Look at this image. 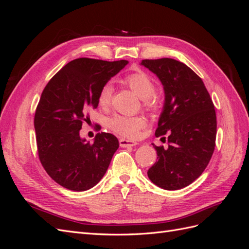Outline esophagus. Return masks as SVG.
Instances as JSON below:
<instances>
[{"instance_id": "obj_1", "label": "esophagus", "mask_w": 249, "mask_h": 249, "mask_svg": "<svg viewBox=\"0 0 249 249\" xmlns=\"http://www.w3.org/2000/svg\"><path fill=\"white\" fill-rule=\"evenodd\" d=\"M138 143L132 141V140H126V139H120L119 140V145L122 147H131V146H135L137 145Z\"/></svg>"}]
</instances>
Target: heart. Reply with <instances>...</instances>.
<instances>
[{"mask_svg": "<svg viewBox=\"0 0 249 249\" xmlns=\"http://www.w3.org/2000/svg\"><path fill=\"white\" fill-rule=\"evenodd\" d=\"M124 83L129 86L135 94L138 95L143 101V106L147 110H157L159 107V100L155 94L156 85L155 82L150 79L146 73L142 71L133 72L124 79ZM112 86L111 84L104 85L99 93V105L103 108L108 107L111 103ZM145 125L144 119L139 116H123L116 115L110 119V129L126 138H134Z\"/></svg>", "mask_w": 249, "mask_h": 249, "instance_id": "obj_1", "label": "heart"}]
</instances>
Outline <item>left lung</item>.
I'll return each mask as SVG.
<instances>
[{
	"instance_id": "obj_1",
	"label": "left lung",
	"mask_w": 249,
	"mask_h": 249,
	"mask_svg": "<svg viewBox=\"0 0 249 249\" xmlns=\"http://www.w3.org/2000/svg\"><path fill=\"white\" fill-rule=\"evenodd\" d=\"M141 64L163 84L165 104L155 134L168 136L167 147L153 144L158 162L147 176L165 190L182 189L201 176L214 153V104L202 80L186 64L170 58L144 59Z\"/></svg>"
}]
</instances>
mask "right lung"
Segmentation results:
<instances>
[{"label":"right lung","mask_w":249,"mask_h":249,"mask_svg":"<svg viewBox=\"0 0 249 249\" xmlns=\"http://www.w3.org/2000/svg\"><path fill=\"white\" fill-rule=\"evenodd\" d=\"M126 64V60L74 59L43 89L34 116L37 150L44 170L66 189L85 191L95 186L119 146L110 133H97L89 143L80 131L90 120L89 110L97 108L103 86Z\"/></svg>","instance_id":"1"}]
</instances>
